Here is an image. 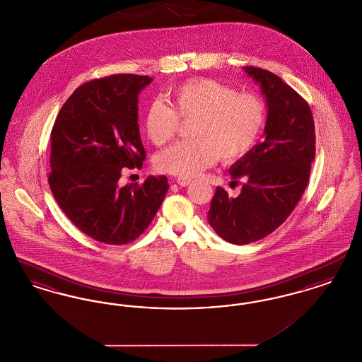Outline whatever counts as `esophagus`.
Returning a JSON list of instances; mask_svg holds the SVG:
<instances>
[{"instance_id":"esophagus-1","label":"esophagus","mask_w":362,"mask_h":362,"mask_svg":"<svg viewBox=\"0 0 362 362\" xmlns=\"http://www.w3.org/2000/svg\"><path fill=\"white\" fill-rule=\"evenodd\" d=\"M191 182H192V180H191L189 177H177V179H176V183H177L179 186H182V187L189 186Z\"/></svg>"}]
</instances>
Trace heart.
I'll use <instances>...</instances> for the list:
<instances>
[{"label": "heart", "instance_id": "1", "mask_svg": "<svg viewBox=\"0 0 362 362\" xmlns=\"http://www.w3.org/2000/svg\"><path fill=\"white\" fill-rule=\"evenodd\" d=\"M171 105L161 100L148 104L144 126L149 139L161 146L173 139L179 118L194 119L189 136L156 156L158 173L192 177L220 157L236 161L257 144L266 122V107L258 96L238 92L213 78H195L171 90Z\"/></svg>", "mask_w": 362, "mask_h": 362}]
</instances>
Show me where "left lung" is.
Instances as JSON below:
<instances>
[{"label": "left lung", "instance_id": "1", "mask_svg": "<svg viewBox=\"0 0 362 362\" xmlns=\"http://www.w3.org/2000/svg\"><path fill=\"white\" fill-rule=\"evenodd\" d=\"M266 99L264 139L243 156L229 173L245 183L236 198L216 189L207 221L232 244H248L274 232L298 204L315 158V124L308 103L269 70L244 66Z\"/></svg>", "mask_w": 362, "mask_h": 362}]
</instances>
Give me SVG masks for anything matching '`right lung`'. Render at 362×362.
<instances>
[{
    "label": "right lung",
    "instance_id": "obj_1",
    "mask_svg": "<svg viewBox=\"0 0 362 362\" xmlns=\"http://www.w3.org/2000/svg\"><path fill=\"white\" fill-rule=\"evenodd\" d=\"M149 76L114 74L78 86L52 130L49 185L70 221L89 238L127 244L152 223L168 180L119 186L122 170L141 168L146 153L138 127V95Z\"/></svg>",
    "mask_w": 362,
    "mask_h": 362
}]
</instances>
